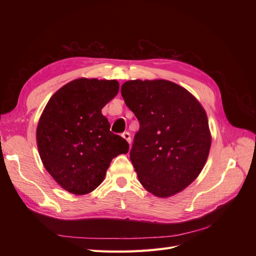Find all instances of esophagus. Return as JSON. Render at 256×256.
Masks as SVG:
<instances>
[{
    "instance_id": "34e87169",
    "label": "esophagus",
    "mask_w": 256,
    "mask_h": 256,
    "mask_svg": "<svg viewBox=\"0 0 256 256\" xmlns=\"http://www.w3.org/2000/svg\"><path fill=\"white\" fill-rule=\"evenodd\" d=\"M122 136L124 138H125V140H126L129 144L131 143V136H130L129 132H127V131H126V132H124V134H122Z\"/></svg>"
}]
</instances>
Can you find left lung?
I'll return each mask as SVG.
<instances>
[{
    "instance_id": "obj_1",
    "label": "left lung",
    "mask_w": 256,
    "mask_h": 256,
    "mask_svg": "<svg viewBox=\"0 0 256 256\" xmlns=\"http://www.w3.org/2000/svg\"><path fill=\"white\" fill-rule=\"evenodd\" d=\"M120 92L140 122L130 150L138 180L158 198L182 191L202 171L210 150L203 106L166 80L127 81Z\"/></svg>"
}]
</instances>
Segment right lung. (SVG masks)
I'll list each match as a JSON object with an SVG mask.
<instances>
[{
	"label": "right lung",
	"mask_w": 256,
	"mask_h": 256,
	"mask_svg": "<svg viewBox=\"0 0 256 256\" xmlns=\"http://www.w3.org/2000/svg\"><path fill=\"white\" fill-rule=\"evenodd\" d=\"M116 80L80 78L67 83L46 106L36 130L44 166L62 188L88 194L102 182L128 142L110 131L102 109L118 92Z\"/></svg>",
	"instance_id": "obj_1"
}]
</instances>
